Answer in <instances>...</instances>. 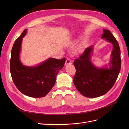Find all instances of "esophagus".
I'll use <instances>...</instances> for the list:
<instances>
[{
    "label": "esophagus",
    "instance_id": "1",
    "mask_svg": "<svg viewBox=\"0 0 129 129\" xmlns=\"http://www.w3.org/2000/svg\"><path fill=\"white\" fill-rule=\"evenodd\" d=\"M72 62L71 61V60L69 59V58H67V60H66V62H65V65L66 66H67V65H69V64H72Z\"/></svg>",
    "mask_w": 129,
    "mask_h": 129
}]
</instances>
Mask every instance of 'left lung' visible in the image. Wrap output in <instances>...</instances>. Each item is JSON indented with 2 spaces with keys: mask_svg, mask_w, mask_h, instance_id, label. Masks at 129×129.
Returning a JSON list of instances; mask_svg holds the SVG:
<instances>
[{
  "mask_svg": "<svg viewBox=\"0 0 129 129\" xmlns=\"http://www.w3.org/2000/svg\"><path fill=\"white\" fill-rule=\"evenodd\" d=\"M101 38L112 45L109 66L100 68L92 63L93 46L87 48L74 62L76 71L74 84L82 95L90 98L104 95L110 90L117 79L121 67L120 50L116 38L110 30L105 29Z\"/></svg>",
  "mask_w": 129,
  "mask_h": 129,
  "instance_id": "left-lung-1",
  "label": "left lung"
}]
</instances>
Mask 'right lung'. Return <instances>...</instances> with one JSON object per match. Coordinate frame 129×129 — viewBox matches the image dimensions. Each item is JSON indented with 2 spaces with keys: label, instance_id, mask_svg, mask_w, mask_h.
<instances>
[{
  "label": "right lung",
  "instance_id": "1",
  "mask_svg": "<svg viewBox=\"0 0 129 129\" xmlns=\"http://www.w3.org/2000/svg\"><path fill=\"white\" fill-rule=\"evenodd\" d=\"M25 29L14 42L11 51L10 72L15 86L23 94L39 98L45 96L55 83L56 75L63 67L66 59L48 58L34 66H25L20 55Z\"/></svg>",
  "mask_w": 129,
  "mask_h": 129
}]
</instances>
